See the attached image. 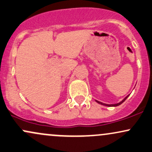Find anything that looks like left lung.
Returning <instances> with one entry per match:
<instances>
[{
    "label": "left lung",
    "mask_w": 152,
    "mask_h": 152,
    "mask_svg": "<svg viewBox=\"0 0 152 152\" xmlns=\"http://www.w3.org/2000/svg\"><path fill=\"white\" fill-rule=\"evenodd\" d=\"M128 97H129V95L126 96V97L125 98H124V99H123V100H122V102H119V103H117V104H104V103H102V102H99V101H97V100H96V102H97V103H99V104H102V105H104V106H107V107H117V106H119V105H120L121 104H122V103L124 102L126 100V98H127Z\"/></svg>",
    "instance_id": "8db88e82"
}]
</instances>
